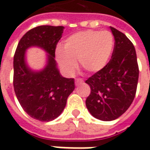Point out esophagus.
I'll use <instances>...</instances> for the list:
<instances>
[{"instance_id": "1", "label": "esophagus", "mask_w": 150, "mask_h": 150, "mask_svg": "<svg viewBox=\"0 0 150 150\" xmlns=\"http://www.w3.org/2000/svg\"><path fill=\"white\" fill-rule=\"evenodd\" d=\"M83 83V80L82 79H77L75 81V85L76 86H80L81 84Z\"/></svg>"}]
</instances>
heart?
<instances>
[{
    "instance_id": "1",
    "label": "heart",
    "mask_w": 150,
    "mask_h": 150,
    "mask_svg": "<svg viewBox=\"0 0 150 150\" xmlns=\"http://www.w3.org/2000/svg\"><path fill=\"white\" fill-rule=\"evenodd\" d=\"M63 46L64 48H56V60L63 73L71 77L77 69V60L88 73H98L104 69L112 54L114 39L107 30H89L68 37Z\"/></svg>"
}]
</instances>
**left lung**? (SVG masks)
<instances>
[{
	"mask_svg": "<svg viewBox=\"0 0 150 150\" xmlns=\"http://www.w3.org/2000/svg\"><path fill=\"white\" fill-rule=\"evenodd\" d=\"M110 29L115 38L111 59L104 69L86 81L90 87L87 109L103 121L116 120L128 110L136 95L139 77L133 44L124 34L111 26Z\"/></svg>",
	"mask_w": 150,
	"mask_h": 150,
	"instance_id": "1",
	"label": "left lung"
}]
</instances>
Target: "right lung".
<instances>
[{
    "instance_id": "right-lung-1",
    "label": "right lung",
    "mask_w": 150,
    "mask_h": 150,
    "mask_svg": "<svg viewBox=\"0 0 150 150\" xmlns=\"http://www.w3.org/2000/svg\"><path fill=\"white\" fill-rule=\"evenodd\" d=\"M64 26H39L20 39L13 57V88L23 110L42 122L58 117L66 106L67 99L75 88L73 78L61 76L55 60V51L62 37ZM38 46L47 53L43 70H32L26 63L25 52Z\"/></svg>"
}]
</instances>
